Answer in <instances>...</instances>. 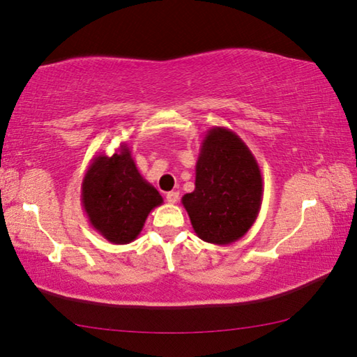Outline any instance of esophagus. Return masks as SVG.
<instances>
[{
	"instance_id": "1",
	"label": "esophagus",
	"mask_w": 357,
	"mask_h": 357,
	"mask_svg": "<svg viewBox=\"0 0 357 357\" xmlns=\"http://www.w3.org/2000/svg\"><path fill=\"white\" fill-rule=\"evenodd\" d=\"M178 200H179V192H168L167 193V202L168 203L174 204V203H178Z\"/></svg>"
}]
</instances>
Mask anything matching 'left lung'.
<instances>
[{
  "label": "left lung",
  "instance_id": "obj_1",
  "mask_svg": "<svg viewBox=\"0 0 357 357\" xmlns=\"http://www.w3.org/2000/svg\"><path fill=\"white\" fill-rule=\"evenodd\" d=\"M263 178L249 146L227 128L206 132L195 167V190L183 204L197 236L211 244L236 243L255 223Z\"/></svg>",
  "mask_w": 357,
  "mask_h": 357
}]
</instances>
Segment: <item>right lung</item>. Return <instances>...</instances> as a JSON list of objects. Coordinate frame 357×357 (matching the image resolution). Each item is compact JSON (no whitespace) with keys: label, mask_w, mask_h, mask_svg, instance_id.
<instances>
[{"label":"right lung","mask_w":357,"mask_h":357,"mask_svg":"<svg viewBox=\"0 0 357 357\" xmlns=\"http://www.w3.org/2000/svg\"><path fill=\"white\" fill-rule=\"evenodd\" d=\"M164 198L144 179L126 143L113 155H96L82 183V206L96 231L112 244L137 239Z\"/></svg>","instance_id":"1"}]
</instances>
